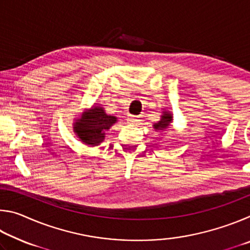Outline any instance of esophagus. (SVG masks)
Here are the masks:
<instances>
[{
  "label": "esophagus",
  "instance_id": "obj_1",
  "mask_svg": "<svg viewBox=\"0 0 250 250\" xmlns=\"http://www.w3.org/2000/svg\"><path fill=\"white\" fill-rule=\"evenodd\" d=\"M129 121L131 122V124H135V122L138 121V117H137V116H131Z\"/></svg>",
  "mask_w": 250,
  "mask_h": 250
}]
</instances>
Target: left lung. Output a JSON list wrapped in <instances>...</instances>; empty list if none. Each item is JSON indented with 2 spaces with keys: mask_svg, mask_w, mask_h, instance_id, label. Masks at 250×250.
I'll return each mask as SVG.
<instances>
[{
  "mask_svg": "<svg viewBox=\"0 0 250 250\" xmlns=\"http://www.w3.org/2000/svg\"><path fill=\"white\" fill-rule=\"evenodd\" d=\"M172 120V116L170 115V113H164V115L162 116V119H161V121H159L158 124L154 125V129L155 130H164L167 128V125H170V122Z\"/></svg>",
  "mask_w": 250,
  "mask_h": 250,
  "instance_id": "1",
  "label": "left lung"
}]
</instances>
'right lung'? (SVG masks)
Returning <instances> with one entry per match:
<instances>
[{
  "instance_id": "right-lung-1",
  "label": "right lung",
  "mask_w": 250,
  "mask_h": 250,
  "mask_svg": "<svg viewBox=\"0 0 250 250\" xmlns=\"http://www.w3.org/2000/svg\"><path fill=\"white\" fill-rule=\"evenodd\" d=\"M116 121V117L105 115L103 107L95 105L89 112L76 121L74 129L83 142L89 146H98L104 141L105 131Z\"/></svg>"
}]
</instances>
